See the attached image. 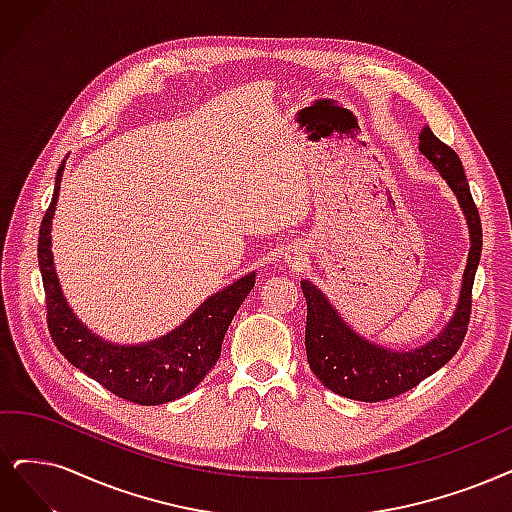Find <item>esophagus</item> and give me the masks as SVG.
Here are the masks:
<instances>
[{"label":"esophagus","instance_id":"obj_1","mask_svg":"<svg viewBox=\"0 0 512 512\" xmlns=\"http://www.w3.org/2000/svg\"><path fill=\"white\" fill-rule=\"evenodd\" d=\"M285 259H287V263H291V266H299V261L304 259V255H301L299 251H293V253H289Z\"/></svg>","mask_w":512,"mask_h":512}]
</instances>
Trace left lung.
Instances as JSON below:
<instances>
[{
    "instance_id": "obj_1",
    "label": "left lung",
    "mask_w": 512,
    "mask_h": 512,
    "mask_svg": "<svg viewBox=\"0 0 512 512\" xmlns=\"http://www.w3.org/2000/svg\"><path fill=\"white\" fill-rule=\"evenodd\" d=\"M420 151L439 170L453 196H456L470 234V251L462 276L460 297L443 331H439L430 342L411 350L380 346L356 333L316 285H312L310 280H301V291H304L308 304L306 354L310 369L325 388L352 401L377 403L415 388L428 375L451 361L468 331L472 304L470 293L483 246L479 211L470 196L462 160L456 151L434 137L428 126L420 132Z\"/></svg>"
}]
</instances>
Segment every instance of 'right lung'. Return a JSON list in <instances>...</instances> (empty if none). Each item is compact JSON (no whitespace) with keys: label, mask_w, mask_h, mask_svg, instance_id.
<instances>
[{"label":"right lung","mask_w":512,"mask_h":512,"mask_svg":"<svg viewBox=\"0 0 512 512\" xmlns=\"http://www.w3.org/2000/svg\"><path fill=\"white\" fill-rule=\"evenodd\" d=\"M65 162L59 166L54 194L40 227L37 263L44 280L48 329L67 361L116 396L137 405H162L192 392L221 354L227 327L244 297L255 287V272L244 274L189 314L179 327L143 344H116L92 333L75 316L63 295L52 257V219L59 200Z\"/></svg>","instance_id":"1"}]
</instances>
